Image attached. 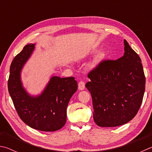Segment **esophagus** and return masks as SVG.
Returning <instances> with one entry per match:
<instances>
[{"label":"esophagus","mask_w":152,"mask_h":152,"mask_svg":"<svg viewBox=\"0 0 152 152\" xmlns=\"http://www.w3.org/2000/svg\"><path fill=\"white\" fill-rule=\"evenodd\" d=\"M85 87H86V84H85V83L83 81H80V82H79V83H78V89H79V90H83L84 89H85Z\"/></svg>","instance_id":"obj_1"}]
</instances>
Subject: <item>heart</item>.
Listing matches in <instances>:
<instances>
[{
	"mask_svg": "<svg viewBox=\"0 0 152 152\" xmlns=\"http://www.w3.org/2000/svg\"><path fill=\"white\" fill-rule=\"evenodd\" d=\"M97 52V49H94L90 50L89 55H94ZM106 57H107V53L105 50H101L100 51L98 52L97 54L95 56L92 63L91 64V69H95L99 66L103 61L105 60Z\"/></svg>",
	"mask_w": 152,
	"mask_h": 152,
	"instance_id": "heart-1",
	"label": "heart"
}]
</instances>
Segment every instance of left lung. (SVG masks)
Segmentation results:
<instances>
[{"label": "left lung", "mask_w": 152, "mask_h": 152, "mask_svg": "<svg viewBox=\"0 0 152 152\" xmlns=\"http://www.w3.org/2000/svg\"><path fill=\"white\" fill-rule=\"evenodd\" d=\"M124 55L104 61L88 74L86 85L91 95L94 119L100 127L126 124L136 115L145 92L142 60L124 40Z\"/></svg>", "instance_id": "1"}]
</instances>
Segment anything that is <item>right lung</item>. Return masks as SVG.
Segmentation results:
<instances>
[{"label":"right lung","mask_w":152,"mask_h":152,"mask_svg":"<svg viewBox=\"0 0 152 152\" xmlns=\"http://www.w3.org/2000/svg\"><path fill=\"white\" fill-rule=\"evenodd\" d=\"M35 43L26 45L16 56L10 67L9 92L15 107L24 123L42 132H54L66 124V107L77 90L75 78L52 76L43 91L38 95L26 91L21 81V71L30 58Z\"/></svg>","instance_id":"right-lung-1"}]
</instances>
